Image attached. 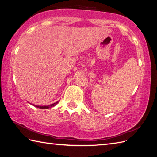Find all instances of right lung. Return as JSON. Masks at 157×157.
I'll return each mask as SVG.
<instances>
[{"mask_svg": "<svg viewBox=\"0 0 157 157\" xmlns=\"http://www.w3.org/2000/svg\"><path fill=\"white\" fill-rule=\"evenodd\" d=\"M58 101L56 102V103L52 104H50L49 105H44V106H40V105H35V106L37 107V108H42V109H47V108H52L53 107L54 105H56L57 103H58ZM34 105V104H33Z\"/></svg>", "mask_w": 157, "mask_h": 157, "instance_id": "right-lung-1", "label": "right lung"}]
</instances>
